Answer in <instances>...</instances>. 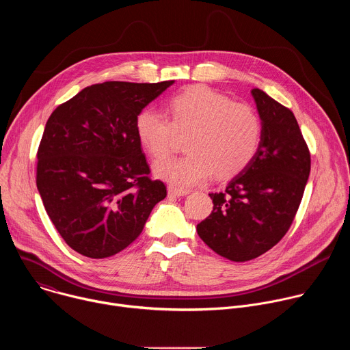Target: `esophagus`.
Segmentation results:
<instances>
[{
  "instance_id": "34e87169",
  "label": "esophagus",
  "mask_w": 350,
  "mask_h": 350,
  "mask_svg": "<svg viewBox=\"0 0 350 350\" xmlns=\"http://www.w3.org/2000/svg\"><path fill=\"white\" fill-rule=\"evenodd\" d=\"M167 193H169L170 196H174V198H181V196L188 195L189 191H187V189H180V188H174V187H169Z\"/></svg>"
}]
</instances>
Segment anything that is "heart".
Masks as SVG:
<instances>
[{"label":"heart","mask_w":350,"mask_h":350,"mask_svg":"<svg viewBox=\"0 0 350 350\" xmlns=\"http://www.w3.org/2000/svg\"><path fill=\"white\" fill-rule=\"evenodd\" d=\"M169 119L145 108L134 122L141 146L155 161L173 151L176 133L187 134V155L158 162L154 173L176 188H189L212 173L227 178L242 172L258 154L263 124L258 112L246 104L202 85L189 87L167 101Z\"/></svg>","instance_id":"b5f03b06"}]
</instances>
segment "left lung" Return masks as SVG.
I'll return each instance as SVG.
<instances>
[{
  "instance_id": "obj_1",
  "label": "left lung",
  "mask_w": 350,
  "mask_h": 350,
  "mask_svg": "<svg viewBox=\"0 0 350 350\" xmlns=\"http://www.w3.org/2000/svg\"><path fill=\"white\" fill-rule=\"evenodd\" d=\"M251 94L263 124L259 151L223 192L209 193L213 211L196 226L201 239L232 262L263 255L285 235L310 174V154L293 113L259 88Z\"/></svg>"
}]
</instances>
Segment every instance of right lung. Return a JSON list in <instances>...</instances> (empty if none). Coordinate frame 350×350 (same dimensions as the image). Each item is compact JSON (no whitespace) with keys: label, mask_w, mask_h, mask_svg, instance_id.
Instances as JSON below:
<instances>
[{"label":"right lung","mask_w":350,"mask_h":350,"mask_svg":"<svg viewBox=\"0 0 350 350\" xmlns=\"http://www.w3.org/2000/svg\"><path fill=\"white\" fill-rule=\"evenodd\" d=\"M174 80L85 87L49 116L37 152V189L65 242L104 259L142 231L166 187L151 180L137 115Z\"/></svg>","instance_id":"add662e5"}]
</instances>
